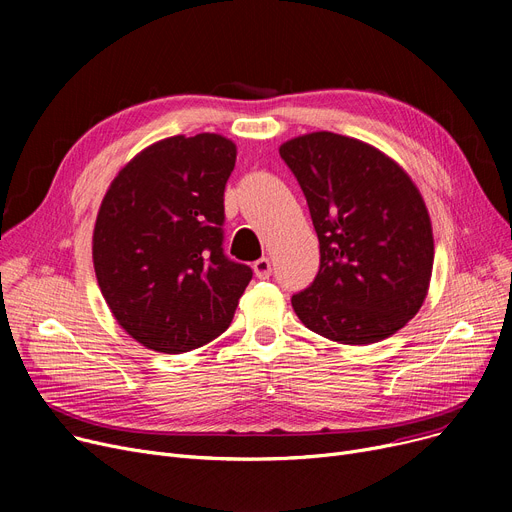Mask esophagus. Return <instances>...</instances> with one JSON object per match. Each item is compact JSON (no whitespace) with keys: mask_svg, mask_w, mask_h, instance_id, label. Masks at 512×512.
Masks as SVG:
<instances>
[{"mask_svg":"<svg viewBox=\"0 0 512 512\" xmlns=\"http://www.w3.org/2000/svg\"><path fill=\"white\" fill-rule=\"evenodd\" d=\"M253 272H255V276H257V278H261V280L270 278V276H272V261L267 259V257L257 259V261L253 263Z\"/></svg>","mask_w":512,"mask_h":512,"instance_id":"34e87169","label":"esophagus"}]
</instances>
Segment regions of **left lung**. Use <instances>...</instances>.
<instances>
[{
    "instance_id": "left-lung-1",
    "label": "left lung",
    "mask_w": 512,
    "mask_h": 512,
    "mask_svg": "<svg viewBox=\"0 0 512 512\" xmlns=\"http://www.w3.org/2000/svg\"><path fill=\"white\" fill-rule=\"evenodd\" d=\"M319 238V272L292 309L340 344L380 342L421 309L434 267L432 222L417 186L375 147L311 132L280 147Z\"/></svg>"
}]
</instances>
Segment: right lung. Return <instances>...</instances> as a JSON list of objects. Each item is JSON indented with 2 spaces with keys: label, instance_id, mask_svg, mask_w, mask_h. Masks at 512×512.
<instances>
[{
  "label": "right lung",
  "instance_id": "right-lung-1",
  "mask_svg": "<svg viewBox=\"0 0 512 512\" xmlns=\"http://www.w3.org/2000/svg\"><path fill=\"white\" fill-rule=\"evenodd\" d=\"M234 164L222 134H178L130 159L101 201L95 276L118 324L151 351L178 355L218 338L253 278L222 247Z\"/></svg>",
  "mask_w": 512,
  "mask_h": 512
}]
</instances>
